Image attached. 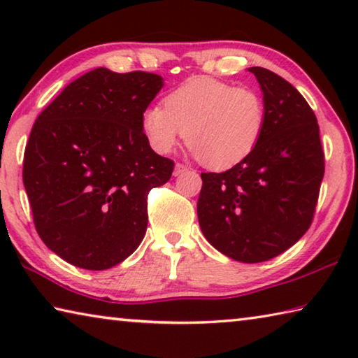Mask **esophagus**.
Here are the masks:
<instances>
[{
	"label": "esophagus",
	"instance_id": "obj_1",
	"mask_svg": "<svg viewBox=\"0 0 358 358\" xmlns=\"http://www.w3.org/2000/svg\"><path fill=\"white\" fill-rule=\"evenodd\" d=\"M186 171H187L186 166H183V164H175V167H173V175H175V177H178V175L185 173Z\"/></svg>",
	"mask_w": 358,
	"mask_h": 358
}]
</instances>
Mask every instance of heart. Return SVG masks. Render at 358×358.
<instances>
[{
	"instance_id": "1",
	"label": "heart",
	"mask_w": 358,
	"mask_h": 358,
	"mask_svg": "<svg viewBox=\"0 0 358 358\" xmlns=\"http://www.w3.org/2000/svg\"><path fill=\"white\" fill-rule=\"evenodd\" d=\"M265 123L262 96L211 77L189 78L167 94L164 107L150 106L142 115V131L156 153H171L186 132L191 153L216 171L246 159Z\"/></svg>"
}]
</instances>
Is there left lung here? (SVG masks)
<instances>
[{"label": "left lung", "mask_w": 358, "mask_h": 358, "mask_svg": "<svg viewBox=\"0 0 358 358\" xmlns=\"http://www.w3.org/2000/svg\"><path fill=\"white\" fill-rule=\"evenodd\" d=\"M256 76L266 108L252 153L222 173H202L199 226L208 243L234 260L265 262L289 250L311 226L324 151L316 115L287 80L264 68Z\"/></svg>", "instance_id": "1"}]
</instances>
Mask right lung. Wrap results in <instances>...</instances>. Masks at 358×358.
<instances>
[{
  "label": "right lung",
  "instance_id": "right-lung-1",
  "mask_svg": "<svg viewBox=\"0 0 358 358\" xmlns=\"http://www.w3.org/2000/svg\"><path fill=\"white\" fill-rule=\"evenodd\" d=\"M164 87L150 72L98 68L76 78L31 129L23 185L48 250L85 270L123 262L147 232V196L172 177L142 115Z\"/></svg>",
  "mask_w": 358,
  "mask_h": 358
}]
</instances>
